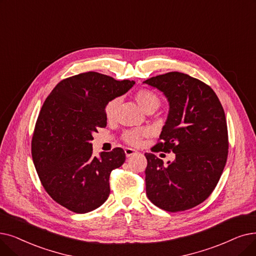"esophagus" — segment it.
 <instances>
[{
  "mask_svg": "<svg viewBox=\"0 0 256 256\" xmlns=\"http://www.w3.org/2000/svg\"><path fill=\"white\" fill-rule=\"evenodd\" d=\"M124 152H126V157H128V158H130V157H132V156L136 154H137V150H132V148H126L124 150Z\"/></svg>",
  "mask_w": 256,
  "mask_h": 256,
  "instance_id": "1",
  "label": "esophagus"
}]
</instances>
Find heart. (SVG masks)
<instances>
[{
	"label": "heart",
	"mask_w": 256,
	"mask_h": 256,
	"mask_svg": "<svg viewBox=\"0 0 256 256\" xmlns=\"http://www.w3.org/2000/svg\"><path fill=\"white\" fill-rule=\"evenodd\" d=\"M135 100L137 102L139 106L143 110H146V112L157 110L160 106L159 96L150 90H146V88H141V90L136 92ZM118 104H119V98H114V99H112V100L108 102V104L106 106V110H104L106 119L112 120L115 117ZM150 130L148 128H137V130H128L126 132H124V140L128 144H130V146H138V144L141 142L142 138L150 135Z\"/></svg>",
	"instance_id": "1"
}]
</instances>
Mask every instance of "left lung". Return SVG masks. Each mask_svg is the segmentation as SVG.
I'll return each mask as SVG.
<instances>
[{
	"mask_svg": "<svg viewBox=\"0 0 256 256\" xmlns=\"http://www.w3.org/2000/svg\"><path fill=\"white\" fill-rule=\"evenodd\" d=\"M158 88L170 104L160 142L152 152L176 154L164 165L146 152V194L170 212L201 204L216 188L227 161L228 130L224 108L214 91L203 82L170 72L143 82Z\"/></svg>",
	"mask_w": 256,
	"mask_h": 256,
	"instance_id": "1",
	"label": "left lung"
}]
</instances>
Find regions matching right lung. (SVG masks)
<instances>
[{"mask_svg":"<svg viewBox=\"0 0 256 256\" xmlns=\"http://www.w3.org/2000/svg\"><path fill=\"white\" fill-rule=\"evenodd\" d=\"M135 84L97 72L58 82L44 102L31 142L40 180L48 194L76 214L100 207L110 194V174L126 161L116 148L93 156V134L106 126V106Z\"/></svg>","mask_w":256,"mask_h":256,"instance_id":"right-lung-1","label":"right lung"}]
</instances>
